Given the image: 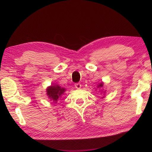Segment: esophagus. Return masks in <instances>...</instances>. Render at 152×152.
<instances>
[{"mask_svg":"<svg viewBox=\"0 0 152 152\" xmlns=\"http://www.w3.org/2000/svg\"><path fill=\"white\" fill-rule=\"evenodd\" d=\"M74 86H75V88L76 89H80V88H81L82 85L80 84V83H75V84H74Z\"/></svg>","mask_w":152,"mask_h":152,"instance_id":"1","label":"esophagus"}]
</instances>
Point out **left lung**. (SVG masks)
<instances>
[{"instance_id": "8db88e82", "label": "left lung", "mask_w": 152, "mask_h": 152, "mask_svg": "<svg viewBox=\"0 0 152 152\" xmlns=\"http://www.w3.org/2000/svg\"><path fill=\"white\" fill-rule=\"evenodd\" d=\"M102 86H103V83H100L99 86H98V88H100V87H102Z\"/></svg>"}]
</instances>
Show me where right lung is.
Returning <instances> with one entry per match:
<instances>
[{"label":"right lung","instance_id":"add662e5","mask_svg":"<svg viewBox=\"0 0 152 152\" xmlns=\"http://www.w3.org/2000/svg\"><path fill=\"white\" fill-rule=\"evenodd\" d=\"M65 89L61 88L59 86H51L47 89V95L51 100L53 101H57V99L62 95Z\"/></svg>","mask_w":152,"mask_h":152}]
</instances>
